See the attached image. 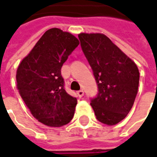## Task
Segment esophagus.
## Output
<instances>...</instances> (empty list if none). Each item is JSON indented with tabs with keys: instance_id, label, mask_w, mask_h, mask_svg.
Returning <instances> with one entry per match:
<instances>
[{
	"instance_id": "34e87169",
	"label": "esophagus",
	"mask_w": 157,
	"mask_h": 157,
	"mask_svg": "<svg viewBox=\"0 0 157 157\" xmlns=\"http://www.w3.org/2000/svg\"><path fill=\"white\" fill-rule=\"evenodd\" d=\"M77 95H78L79 98H82L83 95H84V91L82 90H80L77 91Z\"/></svg>"
}]
</instances>
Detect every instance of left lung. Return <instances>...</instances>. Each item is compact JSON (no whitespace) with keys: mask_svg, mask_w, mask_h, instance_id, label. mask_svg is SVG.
<instances>
[{"mask_svg":"<svg viewBox=\"0 0 157 157\" xmlns=\"http://www.w3.org/2000/svg\"><path fill=\"white\" fill-rule=\"evenodd\" d=\"M78 37L98 88L90 106L100 123L115 125L133 106L140 81L138 67L103 33H81Z\"/></svg>","mask_w":157,"mask_h":157,"instance_id":"obj_1","label":"left lung"}]
</instances>
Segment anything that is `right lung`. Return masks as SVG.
Masks as SVG:
<instances>
[{"instance_id":"1","label":"right lung","mask_w":157,"mask_h":157,"mask_svg":"<svg viewBox=\"0 0 157 157\" xmlns=\"http://www.w3.org/2000/svg\"><path fill=\"white\" fill-rule=\"evenodd\" d=\"M78 45L72 33L49 29L17 69L20 96L33 116L47 126L67 124L75 115L77 99L66 91L61 67Z\"/></svg>"}]
</instances>
